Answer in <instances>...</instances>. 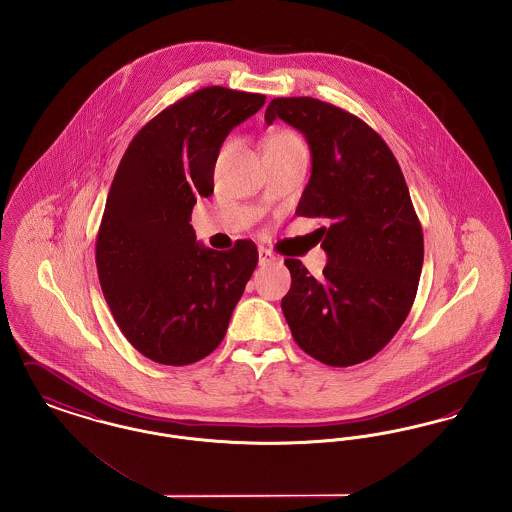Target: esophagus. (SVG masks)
Segmentation results:
<instances>
[{
	"label": "esophagus",
	"instance_id": "34e87169",
	"mask_svg": "<svg viewBox=\"0 0 512 512\" xmlns=\"http://www.w3.org/2000/svg\"><path fill=\"white\" fill-rule=\"evenodd\" d=\"M275 260H277L275 254H271L268 248H264V246L258 248V262H260V266H268V264H273Z\"/></svg>",
	"mask_w": 512,
	"mask_h": 512
}]
</instances>
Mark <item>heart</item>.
Segmentation results:
<instances>
[{
  "instance_id": "obj_1",
  "label": "heart",
  "mask_w": 512,
  "mask_h": 512,
  "mask_svg": "<svg viewBox=\"0 0 512 512\" xmlns=\"http://www.w3.org/2000/svg\"><path fill=\"white\" fill-rule=\"evenodd\" d=\"M281 140H298V142H302L295 133H291V131H281V133H275V135L269 138L268 142H281Z\"/></svg>"
}]
</instances>
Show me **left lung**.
Returning <instances> with one entry per match:
<instances>
[{
    "label": "left lung",
    "mask_w": 512,
    "mask_h": 512,
    "mask_svg": "<svg viewBox=\"0 0 512 512\" xmlns=\"http://www.w3.org/2000/svg\"><path fill=\"white\" fill-rule=\"evenodd\" d=\"M281 119L306 136L312 175L296 216L325 217L327 254L318 281L287 258L291 289L281 310L300 349L327 366L372 358L403 325L424 264V235L403 171L362 119L316 98H275L266 123Z\"/></svg>",
    "instance_id": "left-lung-1"
}]
</instances>
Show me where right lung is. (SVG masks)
I'll list each match as a JSON object with an SVG mask.
<instances>
[{
    "mask_svg": "<svg viewBox=\"0 0 512 512\" xmlns=\"http://www.w3.org/2000/svg\"><path fill=\"white\" fill-rule=\"evenodd\" d=\"M264 104V94L200 88L148 121L115 171L96 237L98 277L127 341L158 364L214 352L258 264L252 241L229 252L200 246L190 214L214 192L223 140Z\"/></svg>",
    "mask_w": 512,
    "mask_h": 512,
    "instance_id": "1",
    "label": "right lung"
}]
</instances>
